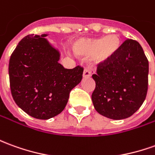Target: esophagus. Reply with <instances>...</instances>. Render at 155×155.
<instances>
[{
	"mask_svg": "<svg viewBox=\"0 0 155 155\" xmlns=\"http://www.w3.org/2000/svg\"><path fill=\"white\" fill-rule=\"evenodd\" d=\"M91 71L87 69H85L84 70V72H83V77L84 78H87V77H91Z\"/></svg>",
	"mask_w": 155,
	"mask_h": 155,
	"instance_id": "1",
	"label": "esophagus"
}]
</instances>
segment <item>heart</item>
<instances>
[{
  "label": "heart",
  "mask_w": 155,
  "mask_h": 155,
  "mask_svg": "<svg viewBox=\"0 0 155 155\" xmlns=\"http://www.w3.org/2000/svg\"><path fill=\"white\" fill-rule=\"evenodd\" d=\"M121 38L117 34L105 38H82L73 44V51L80 57L88 58L92 56L95 64L107 61L121 47Z\"/></svg>",
  "instance_id": "obj_1"
}]
</instances>
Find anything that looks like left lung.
Returning <instances> with one entry per match:
<instances>
[{"instance_id":"8db88e82","label":"left lung","mask_w":155,"mask_h":155,"mask_svg":"<svg viewBox=\"0 0 155 155\" xmlns=\"http://www.w3.org/2000/svg\"><path fill=\"white\" fill-rule=\"evenodd\" d=\"M149 61L137 41L127 39L107 61L92 74L96 88L94 107L108 118L121 120L138 111L148 91Z\"/></svg>"}]
</instances>
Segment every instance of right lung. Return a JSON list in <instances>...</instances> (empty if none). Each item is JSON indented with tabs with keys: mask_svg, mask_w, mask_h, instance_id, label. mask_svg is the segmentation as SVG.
I'll use <instances>...</instances> for the list:
<instances>
[{
	"mask_svg": "<svg viewBox=\"0 0 155 155\" xmlns=\"http://www.w3.org/2000/svg\"><path fill=\"white\" fill-rule=\"evenodd\" d=\"M47 34L28 35L19 42L9 61L10 87L15 102L37 119H49L66 106L70 92L82 79L83 68L64 69L59 50Z\"/></svg>",
	"mask_w": 155,
	"mask_h": 155,
	"instance_id": "right-lung-1",
	"label": "right lung"
}]
</instances>
